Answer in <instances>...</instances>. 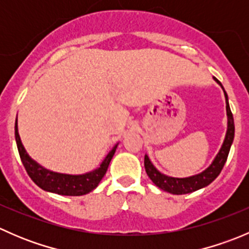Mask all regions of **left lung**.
<instances>
[{"label":"left lung","mask_w":249,"mask_h":249,"mask_svg":"<svg viewBox=\"0 0 249 249\" xmlns=\"http://www.w3.org/2000/svg\"><path fill=\"white\" fill-rule=\"evenodd\" d=\"M215 82L222 87L223 91H224L225 96V104H227V117H228V127H227V134H225V139L223 141V144L220 147L219 152L214 157L213 161L211 162L210 166L207 169L203 170L202 172L196 173L194 176L184 178H178V177H171V176H166L161 173L157 167L153 165L150 161L149 157L147 154L144 155V169L147 172L148 177L152 179L157 187L160 189L165 190L167 193H171L175 195H182V194H189V193L196 192V190L202 189V188L207 187L208 184L213 182L215 178L219 176L220 171L224 167L225 161L229 155L230 148L233 142V136H235V124H233V117L232 113L230 110L229 106V99H228V94L225 92L224 88H223L222 83L218 79Z\"/></svg>","instance_id":"8db88e82"}]
</instances>
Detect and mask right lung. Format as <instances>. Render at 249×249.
<instances>
[{
    "label": "right lung",
    "instance_id": "right-lung-1",
    "mask_svg": "<svg viewBox=\"0 0 249 249\" xmlns=\"http://www.w3.org/2000/svg\"><path fill=\"white\" fill-rule=\"evenodd\" d=\"M14 131H16V142L18 150H19L20 159H21L22 165H24L30 178L41 189L49 193H54V194L66 195V196H80V195H85L92 192L101 182L104 176L106 175L110 160H112L115 149L119 144V143L114 144V147L109 150L106 158L102 160L100 166L92 171L82 173V175H69V173L50 171V170L39 165L36 160H34L27 154L26 149H25L21 140H20L19 131H18V115L16 125H14Z\"/></svg>",
    "mask_w": 249,
    "mask_h": 249
}]
</instances>
